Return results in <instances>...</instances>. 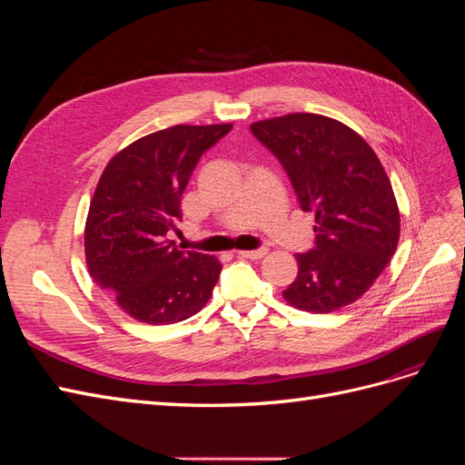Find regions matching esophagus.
Listing matches in <instances>:
<instances>
[{"mask_svg": "<svg viewBox=\"0 0 465 465\" xmlns=\"http://www.w3.org/2000/svg\"><path fill=\"white\" fill-rule=\"evenodd\" d=\"M265 254H267V248H256V250H242V252H238V256L250 258V260H260V258H263Z\"/></svg>", "mask_w": 465, "mask_h": 465, "instance_id": "esophagus-1", "label": "esophagus"}]
</instances>
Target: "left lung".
<instances>
[{
    "label": "left lung",
    "mask_w": 465,
    "mask_h": 465,
    "mask_svg": "<svg viewBox=\"0 0 465 465\" xmlns=\"http://www.w3.org/2000/svg\"><path fill=\"white\" fill-rule=\"evenodd\" d=\"M250 130L285 168L301 209L316 213L314 248L297 254L285 301L314 314L355 302L400 241L398 203L376 153L345 124L306 112Z\"/></svg>",
    "instance_id": "left-lung-1"
}]
</instances>
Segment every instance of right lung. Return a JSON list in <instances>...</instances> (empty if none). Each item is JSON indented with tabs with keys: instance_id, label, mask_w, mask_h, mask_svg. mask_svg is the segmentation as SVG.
Here are the masks:
<instances>
[{
	"instance_id": "1",
	"label": "right lung",
	"mask_w": 465,
	"mask_h": 465,
	"mask_svg": "<svg viewBox=\"0 0 465 465\" xmlns=\"http://www.w3.org/2000/svg\"><path fill=\"white\" fill-rule=\"evenodd\" d=\"M231 124L173 125L137 139L98 180L85 224V256L94 283L132 318L176 323L200 312L223 265L180 250L168 232L182 221V193L202 154Z\"/></svg>"
}]
</instances>
